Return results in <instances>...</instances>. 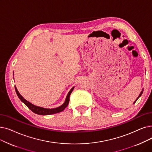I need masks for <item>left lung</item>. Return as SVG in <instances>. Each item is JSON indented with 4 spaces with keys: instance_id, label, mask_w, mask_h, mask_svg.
Here are the masks:
<instances>
[{
    "instance_id": "obj_1",
    "label": "left lung",
    "mask_w": 152,
    "mask_h": 152,
    "mask_svg": "<svg viewBox=\"0 0 152 152\" xmlns=\"http://www.w3.org/2000/svg\"><path fill=\"white\" fill-rule=\"evenodd\" d=\"M143 89H142V91H141V92H140V93L139 96H138V97H137V98L136 99V100L135 101V102H134V104H135V102H136V101H137L138 100V98H139V97H140V96H142V93H143Z\"/></svg>"
}]
</instances>
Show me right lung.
<instances>
[{"mask_svg": "<svg viewBox=\"0 0 152 152\" xmlns=\"http://www.w3.org/2000/svg\"><path fill=\"white\" fill-rule=\"evenodd\" d=\"M74 88L75 87L72 88L71 89V90L69 91L66 97V99H65L64 102L61 105H60V107H58L56 108H53V109H47V108H44V107H38V106H37V105H34L33 104L30 103V102H28V101L25 99L20 95V94L19 93L17 89V88L15 86V89L16 93H17L18 98L20 99V101L22 102H23L26 105H27V106L32 112H34V113H35L37 114L45 115H51V114H54L59 113H60V112L64 110V109L68 106L69 101V96H70V95L71 94L72 91H73Z\"/></svg>", "mask_w": 152, "mask_h": 152, "instance_id": "add662e5", "label": "right lung"}]
</instances>
